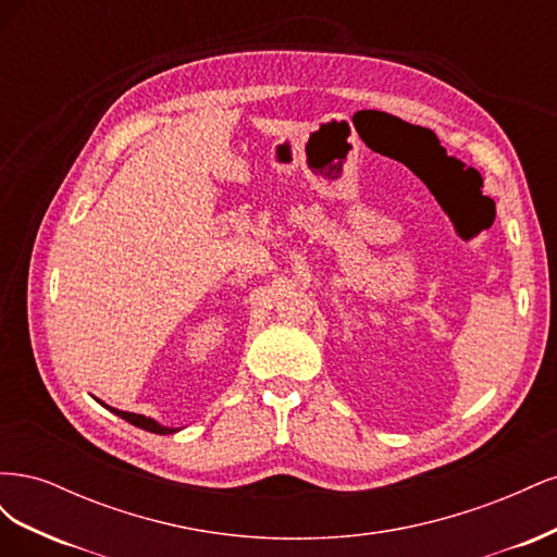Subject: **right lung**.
Returning <instances> with one entry per match:
<instances>
[{"instance_id":"add662e5","label":"right lung","mask_w":557,"mask_h":557,"mask_svg":"<svg viewBox=\"0 0 557 557\" xmlns=\"http://www.w3.org/2000/svg\"><path fill=\"white\" fill-rule=\"evenodd\" d=\"M111 409V407H109ZM115 416H121V418H125L127 423H132V425H137V428H141V430H148V432H153V434H172V432H176L174 428H164V425H160V423H156L153 418H146V416H139V413H127V411H117V409H111Z\"/></svg>"}]
</instances>
